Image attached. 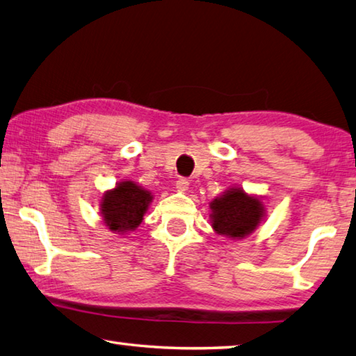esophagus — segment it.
I'll list each match as a JSON object with an SVG mask.
<instances>
[{
  "label": "esophagus",
  "mask_w": 356,
  "mask_h": 356,
  "mask_svg": "<svg viewBox=\"0 0 356 356\" xmlns=\"http://www.w3.org/2000/svg\"><path fill=\"white\" fill-rule=\"evenodd\" d=\"M188 185H190V182L186 179H179L176 182V190L179 193H185L186 190H188Z\"/></svg>",
  "instance_id": "obj_1"
}]
</instances>
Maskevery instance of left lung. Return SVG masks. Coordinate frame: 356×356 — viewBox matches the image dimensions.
<instances>
[{"label":"left lung","instance_id":"8db88e82","mask_svg":"<svg viewBox=\"0 0 356 356\" xmlns=\"http://www.w3.org/2000/svg\"><path fill=\"white\" fill-rule=\"evenodd\" d=\"M266 218L261 196L245 193L241 186H230L210 202V222L218 235L243 240L260 227Z\"/></svg>","mask_w":356,"mask_h":356}]
</instances>
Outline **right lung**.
Wrapping results in <instances>:
<instances>
[{"instance_id":"1","label":"right lung","mask_w":356,"mask_h":356,"mask_svg":"<svg viewBox=\"0 0 356 356\" xmlns=\"http://www.w3.org/2000/svg\"><path fill=\"white\" fill-rule=\"evenodd\" d=\"M154 195L135 184L122 179L113 188L102 193L99 213L106 227L118 235H127L143 222V216L152 204Z\"/></svg>"}]
</instances>
